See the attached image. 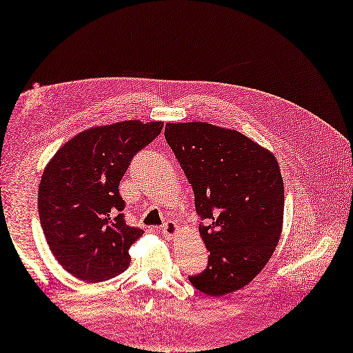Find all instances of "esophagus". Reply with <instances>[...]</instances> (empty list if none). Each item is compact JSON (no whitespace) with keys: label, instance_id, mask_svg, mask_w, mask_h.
I'll list each match as a JSON object with an SVG mask.
<instances>
[{"label":"esophagus","instance_id":"1","mask_svg":"<svg viewBox=\"0 0 353 353\" xmlns=\"http://www.w3.org/2000/svg\"><path fill=\"white\" fill-rule=\"evenodd\" d=\"M161 232L163 234V236L174 237V236H176V234L179 232V227H178V224H175L174 221H170V223H166V224L162 227Z\"/></svg>","mask_w":353,"mask_h":353}]
</instances>
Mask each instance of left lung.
Here are the masks:
<instances>
[{"label": "left lung", "instance_id": "obj_1", "mask_svg": "<svg viewBox=\"0 0 353 353\" xmlns=\"http://www.w3.org/2000/svg\"><path fill=\"white\" fill-rule=\"evenodd\" d=\"M165 139L191 183L199 234L210 251L195 289L224 296L253 280L280 240L284 187L272 152L232 129L166 123Z\"/></svg>", "mask_w": 353, "mask_h": 353}]
</instances>
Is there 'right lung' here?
Returning <instances> with one entry per match:
<instances>
[{"label": "right lung", "instance_id": "add662e5", "mask_svg": "<svg viewBox=\"0 0 353 353\" xmlns=\"http://www.w3.org/2000/svg\"><path fill=\"white\" fill-rule=\"evenodd\" d=\"M162 128L139 121L90 128L47 163L39 187L41 228L56 260L76 279L99 283L129 267V247L143 230L126 224L119 182Z\"/></svg>", "mask_w": 353, "mask_h": 353}]
</instances>
